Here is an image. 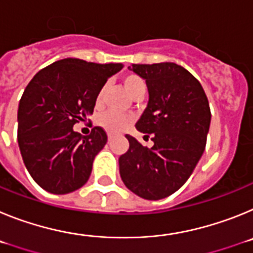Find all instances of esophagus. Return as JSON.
<instances>
[{
  "mask_svg": "<svg viewBox=\"0 0 253 253\" xmlns=\"http://www.w3.org/2000/svg\"><path fill=\"white\" fill-rule=\"evenodd\" d=\"M111 138H113V135H111V134H107V139L111 140Z\"/></svg>",
  "mask_w": 253,
  "mask_h": 253,
  "instance_id": "34e87169",
  "label": "esophagus"
}]
</instances>
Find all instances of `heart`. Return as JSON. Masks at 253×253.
Here are the masks:
<instances>
[{
    "instance_id": "obj_1",
    "label": "heart",
    "mask_w": 253,
    "mask_h": 253,
    "mask_svg": "<svg viewBox=\"0 0 253 253\" xmlns=\"http://www.w3.org/2000/svg\"><path fill=\"white\" fill-rule=\"evenodd\" d=\"M123 84H124V88L126 90V92L131 97H134V96L138 95L139 92H144V90H146L144 82L137 75L124 76V78H123ZM102 95H104V88L96 96V104L97 105L101 102ZM97 123L101 125L102 128L106 129L107 131H110V133H119V131L124 130L125 128H128L131 123V119L129 116L123 115V114L118 113V111H107V113L101 114L99 116Z\"/></svg>"
}]
</instances>
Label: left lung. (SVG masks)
Returning a JSON list of instances; mask_svg holds the SVG:
<instances>
[{
    "instance_id": "obj_1",
    "label": "left lung",
    "mask_w": 253,
    "mask_h": 253,
    "mask_svg": "<svg viewBox=\"0 0 253 253\" xmlns=\"http://www.w3.org/2000/svg\"><path fill=\"white\" fill-rule=\"evenodd\" d=\"M128 68L148 87V105L135 126L151 134L153 146L143 147L126 134L129 149L119 157L120 176L135 195L160 200L186 182L203 156L211 118L209 101L200 82L178 64Z\"/></svg>"
}]
</instances>
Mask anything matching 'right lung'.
Returning a JSON list of instances; mask_svg holds the SVG:
<instances>
[{
    "label": "right lung",
    "instance_id": "1",
    "mask_svg": "<svg viewBox=\"0 0 253 253\" xmlns=\"http://www.w3.org/2000/svg\"><path fill=\"white\" fill-rule=\"evenodd\" d=\"M122 68L66 58L39 71L26 86L17 110V142L29 173L45 191L63 195L87 182L107 135L95 126L82 137L73 125L93 113L97 93Z\"/></svg>",
    "mask_w": 253,
    "mask_h": 253
}]
</instances>
